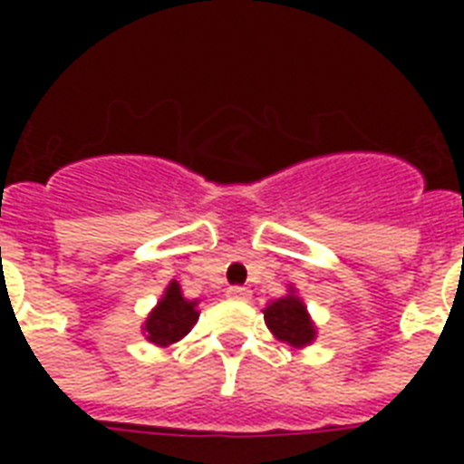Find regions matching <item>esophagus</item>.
Returning <instances> with one entry per match:
<instances>
[{
  "mask_svg": "<svg viewBox=\"0 0 464 464\" xmlns=\"http://www.w3.org/2000/svg\"><path fill=\"white\" fill-rule=\"evenodd\" d=\"M226 296L231 298V301H247L250 298V291L246 286H231V289L226 291Z\"/></svg>",
  "mask_w": 464,
  "mask_h": 464,
  "instance_id": "34e87169",
  "label": "esophagus"
}]
</instances>
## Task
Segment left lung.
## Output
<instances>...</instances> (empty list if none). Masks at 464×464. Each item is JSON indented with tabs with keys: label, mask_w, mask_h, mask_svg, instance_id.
I'll return each instance as SVG.
<instances>
[{
	"label": "left lung",
	"mask_w": 464,
	"mask_h": 464,
	"mask_svg": "<svg viewBox=\"0 0 464 464\" xmlns=\"http://www.w3.org/2000/svg\"><path fill=\"white\" fill-rule=\"evenodd\" d=\"M265 313V324L269 332L275 334L279 342L294 346V349H304L310 346L317 337V327L308 313V305L301 296L294 284H289L286 296L269 301Z\"/></svg>",
	"instance_id": "8db88e82"
}]
</instances>
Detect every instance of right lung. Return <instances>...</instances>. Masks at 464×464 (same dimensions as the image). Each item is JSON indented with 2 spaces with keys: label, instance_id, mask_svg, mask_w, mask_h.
Returning <instances> with one entry per match:
<instances>
[{
  "label": "right lung",
  "instance_id": "add662e5",
  "mask_svg": "<svg viewBox=\"0 0 464 464\" xmlns=\"http://www.w3.org/2000/svg\"><path fill=\"white\" fill-rule=\"evenodd\" d=\"M197 305H199V301L197 298H192V301L185 298L180 284L173 279L166 286V291L160 294L159 304L151 308L144 324H141V332H144L147 342L156 346H170L175 342H180L199 320Z\"/></svg>",
  "mask_w": 464,
  "mask_h": 464
}]
</instances>
